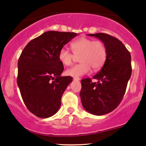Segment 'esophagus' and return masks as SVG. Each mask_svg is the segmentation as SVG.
<instances>
[{
    "instance_id": "obj_1",
    "label": "esophagus",
    "mask_w": 146,
    "mask_h": 146,
    "mask_svg": "<svg viewBox=\"0 0 146 146\" xmlns=\"http://www.w3.org/2000/svg\"><path fill=\"white\" fill-rule=\"evenodd\" d=\"M73 79H74L75 81H79V77H73Z\"/></svg>"
}]
</instances>
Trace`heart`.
Segmentation results:
<instances>
[{
	"label": "heart",
	"mask_w": 146,
	"mask_h": 146,
	"mask_svg": "<svg viewBox=\"0 0 146 146\" xmlns=\"http://www.w3.org/2000/svg\"><path fill=\"white\" fill-rule=\"evenodd\" d=\"M71 48L73 54L65 47L62 48L58 52V59L64 66L71 65L75 56H79L80 63L66 71V75L69 76L81 77L89 73L91 68L93 71H98L106 62V47L100 40L82 37L72 42Z\"/></svg>",
	"instance_id": "1"
}]
</instances>
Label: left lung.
<instances>
[{
    "mask_svg": "<svg viewBox=\"0 0 146 146\" xmlns=\"http://www.w3.org/2000/svg\"><path fill=\"white\" fill-rule=\"evenodd\" d=\"M88 35L104 42L107 57L102 69L93 77L98 82H93L91 78L81 80L80 97L87 111L103 115L115 109L124 96L131 75V56L117 38L104 33Z\"/></svg>",
    "mask_w": 146,
    "mask_h": 146,
    "instance_id": "1",
    "label": "left lung"
}]
</instances>
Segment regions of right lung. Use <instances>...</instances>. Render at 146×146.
<instances>
[{
	"mask_svg": "<svg viewBox=\"0 0 146 146\" xmlns=\"http://www.w3.org/2000/svg\"><path fill=\"white\" fill-rule=\"evenodd\" d=\"M77 36L48 31L31 40L22 51L17 82L27 108L36 117H50L59 110L62 96L73 78L60 76L64 67L58 52Z\"/></svg>",
	"mask_w": 146,
	"mask_h": 146,
	"instance_id": "right-lung-1",
	"label": "right lung"
}]
</instances>
